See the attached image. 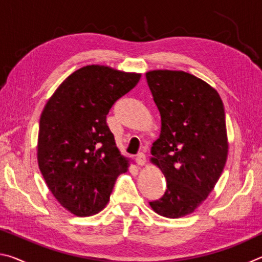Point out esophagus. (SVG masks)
<instances>
[{
    "label": "esophagus",
    "mask_w": 262,
    "mask_h": 262,
    "mask_svg": "<svg viewBox=\"0 0 262 262\" xmlns=\"http://www.w3.org/2000/svg\"><path fill=\"white\" fill-rule=\"evenodd\" d=\"M145 162H147V159H145V155L140 152L139 155L136 156V163L139 164L141 166H144L145 165Z\"/></svg>",
    "instance_id": "esophagus-1"
}]
</instances>
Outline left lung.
Here are the masks:
<instances>
[{
	"mask_svg": "<svg viewBox=\"0 0 262 262\" xmlns=\"http://www.w3.org/2000/svg\"><path fill=\"white\" fill-rule=\"evenodd\" d=\"M145 77L162 120L150 162L166 179L165 193L149 205L158 215L179 219L206 200L227 163L223 101L209 84L181 70H151Z\"/></svg>",
	"mask_w": 262,
	"mask_h": 262,
	"instance_id": "1",
	"label": "left lung"
}]
</instances>
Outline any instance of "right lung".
Segmentation results:
<instances>
[{
	"label": "right lung",
	"mask_w": 262,
	"mask_h": 262,
	"mask_svg": "<svg viewBox=\"0 0 262 262\" xmlns=\"http://www.w3.org/2000/svg\"><path fill=\"white\" fill-rule=\"evenodd\" d=\"M141 74L85 66L56 89L39 122L38 165L60 205L81 217L103 210L128 159L115 144L106 115L136 86Z\"/></svg>",
	"instance_id": "1"
}]
</instances>
